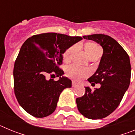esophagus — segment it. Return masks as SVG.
<instances>
[{
	"mask_svg": "<svg viewBox=\"0 0 135 135\" xmlns=\"http://www.w3.org/2000/svg\"><path fill=\"white\" fill-rule=\"evenodd\" d=\"M78 85V84L77 83V82H74V81H73V82H72V86H73V87L77 86Z\"/></svg>",
	"mask_w": 135,
	"mask_h": 135,
	"instance_id": "obj_1",
	"label": "esophagus"
}]
</instances>
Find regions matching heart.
Returning a JSON list of instances; mask_svg holds the SVG:
<instances>
[{
    "label": "heart",
    "mask_w": 135,
    "mask_h": 135,
    "mask_svg": "<svg viewBox=\"0 0 135 135\" xmlns=\"http://www.w3.org/2000/svg\"><path fill=\"white\" fill-rule=\"evenodd\" d=\"M76 46H72L67 49L64 54V60L68 61L71 58L72 53H74ZM85 51L87 55L90 56L96 54L99 52H102V49L99 45L93 42H89L85 45ZM90 74V71L88 69L84 68L76 64H71L68 66L66 68V75L68 77L76 81H80L84 78L86 76Z\"/></svg>",
    "instance_id": "1"
}]
</instances>
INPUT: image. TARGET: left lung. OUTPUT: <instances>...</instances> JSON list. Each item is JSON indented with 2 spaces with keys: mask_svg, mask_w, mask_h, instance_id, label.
<instances>
[{
  "mask_svg": "<svg viewBox=\"0 0 135 135\" xmlns=\"http://www.w3.org/2000/svg\"><path fill=\"white\" fill-rule=\"evenodd\" d=\"M96 42L103 53L98 68L88 79L90 83H100L99 89L92 90L85 86V94L76 99L78 111L87 118L98 120L112 114L119 105L131 82L129 56L113 38L105 34L84 36Z\"/></svg>",
  "mask_w": 135,
  "mask_h": 135,
  "instance_id": "1",
  "label": "left lung"
}]
</instances>
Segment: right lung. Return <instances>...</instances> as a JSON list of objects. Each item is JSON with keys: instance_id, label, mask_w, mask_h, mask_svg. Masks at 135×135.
I'll use <instances>...</instances> for the list:
<instances>
[{"instance_id": "right-lung-1", "label": "right lung", "mask_w": 135, "mask_h": 135, "mask_svg": "<svg viewBox=\"0 0 135 135\" xmlns=\"http://www.w3.org/2000/svg\"><path fill=\"white\" fill-rule=\"evenodd\" d=\"M81 40L80 36L49 32L32 36L24 42L14 65V91L28 114L44 118L54 112L61 93L71 87V80L62 76L64 72L59 68L63 54ZM48 73H55L59 80H46Z\"/></svg>"}]
</instances>
